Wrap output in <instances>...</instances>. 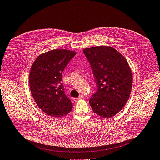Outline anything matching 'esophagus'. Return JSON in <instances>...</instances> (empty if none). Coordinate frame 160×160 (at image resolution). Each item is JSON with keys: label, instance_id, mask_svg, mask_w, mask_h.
<instances>
[{"label": "esophagus", "instance_id": "1", "mask_svg": "<svg viewBox=\"0 0 160 160\" xmlns=\"http://www.w3.org/2000/svg\"><path fill=\"white\" fill-rule=\"evenodd\" d=\"M83 95H80L78 98H73V100H74V102H77V101H78V100H79L80 99H82V98H83Z\"/></svg>", "mask_w": 160, "mask_h": 160}]
</instances>
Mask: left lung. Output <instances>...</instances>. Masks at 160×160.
Here are the masks:
<instances>
[{"label": "left lung", "instance_id": "left-lung-1", "mask_svg": "<svg viewBox=\"0 0 160 160\" xmlns=\"http://www.w3.org/2000/svg\"><path fill=\"white\" fill-rule=\"evenodd\" d=\"M83 52L98 86L90 99L91 108L102 117L114 116L125 105L131 94L132 75L128 63L113 47L97 46Z\"/></svg>", "mask_w": 160, "mask_h": 160}]
</instances>
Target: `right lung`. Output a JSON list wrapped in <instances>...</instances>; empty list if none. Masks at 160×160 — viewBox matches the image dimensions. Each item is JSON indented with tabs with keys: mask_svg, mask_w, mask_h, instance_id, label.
<instances>
[{
	"mask_svg": "<svg viewBox=\"0 0 160 160\" xmlns=\"http://www.w3.org/2000/svg\"><path fill=\"white\" fill-rule=\"evenodd\" d=\"M76 54L66 49H54L39 55L33 63L29 82L38 107L49 116L61 117L72 109L62 83V74Z\"/></svg>",
	"mask_w": 160,
	"mask_h": 160,
	"instance_id": "add662e5",
	"label": "right lung"
}]
</instances>
